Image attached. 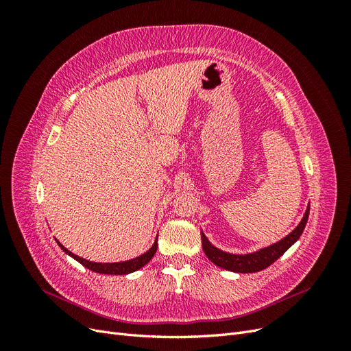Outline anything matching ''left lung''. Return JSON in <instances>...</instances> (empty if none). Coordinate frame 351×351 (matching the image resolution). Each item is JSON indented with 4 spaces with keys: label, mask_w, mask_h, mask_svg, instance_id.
Returning <instances> with one entry per match:
<instances>
[{
    "label": "left lung",
    "mask_w": 351,
    "mask_h": 351,
    "mask_svg": "<svg viewBox=\"0 0 351 351\" xmlns=\"http://www.w3.org/2000/svg\"><path fill=\"white\" fill-rule=\"evenodd\" d=\"M309 209H311V204H307V208H306V212H304L302 221L299 222V226H297L290 232V234H287L277 243H272V244H269V246L262 247L256 252L239 253V254L224 252V250L215 247L214 244H212L208 240V237L204 234V231H200L202 247H204L206 258L222 269H227L231 272H239V274L259 272L265 268H268L269 265H272L280 256H282V254L289 250L297 240L300 239L302 232L306 227L307 218H309Z\"/></svg>",
    "instance_id": "obj_1"
}]
</instances>
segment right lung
Masks as SVG:
<instances>
[{
	"instance_id": "add662e5",
	"label": "right lung",
	"mask_w": 351,
	"mask_h": 351,
	"mask_svg": "<svg viewBox=\"0 0 351 351\" xmlns=\"http://www.w3.org/2000/svg\"><path fill=\"white\" fill-rule=\"evenodd\" d=\"M56 241L58 243V246L61 247V250L64 252L66 254H69V256H71L73 259H76L79 263H82L84 268H88L93 272H98V274H108V275H127V274H132L137 269L143 268L145 265L149 262L154 254L158 249V236L152 244V247L149 250H146L143 254H141V256H137L134 259H130V261H123V262H92V261H88V259H83L80 256H77V254H74L73 252H70L67 247L62 246V244L56 239Z\"/></svg>"
}]
</instances>
